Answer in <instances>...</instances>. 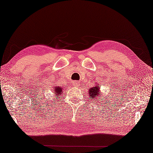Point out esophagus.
<instances>
[{
  "label": "esophagus",
  "mask_w": 153,
  "mask_h": 153,
  "mask_svg": "<svg viewBox=\"0 0 153 153\" xmlns=\"http://www.w3.org/2000/svg\"><path fill=\"white\" fill-rule=\"evenodd\" d=\"M73 84L75 87H79V83L77 82H74Z\"/></svg>",
  "instance_id": "esophagus-1"
}]
</instances>
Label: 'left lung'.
<instances>
[{"label":"left lung","instance_id":"left-lung-1","mask_svg":"<svg viewBox=\"0 0 153 153\" xmlns=\"http://www.w3.org/2000/svg\"><path fill=\"white\" fill-rule=\"evenodd\" d=\"M89 99H93V100H95V102H97V101H96V99H97V97L98 96H99V93H100V87L99 85H96L94 87H91V89H89ZM99 101L100 100V102H102L100 99H99ZM103 102V101H102ZM100 103H102V102H100Z\"/></svg>","mask_w":153,"mask_h":153}]
</instances>
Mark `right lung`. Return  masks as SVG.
I'll return each instance as SVG.
<instances>
[{
	"instance_id": "right-lung-1",
	"label": "right lung",
	"mask_w": 153,
	"mask_h": 153,
	"mask_svg": "<svg viewBox=\"0 0 153 153\" xmlns=\"http://www.w3.org/2000/svg\"><path fill=\"white\" fill-rule=\"evenodd\" d=\"M63 90L64 89H62V87L60 86H54L53 87V91H54V95L58 97H62L61 95L64 93Z\"/></svg>"
}]
</instances>
